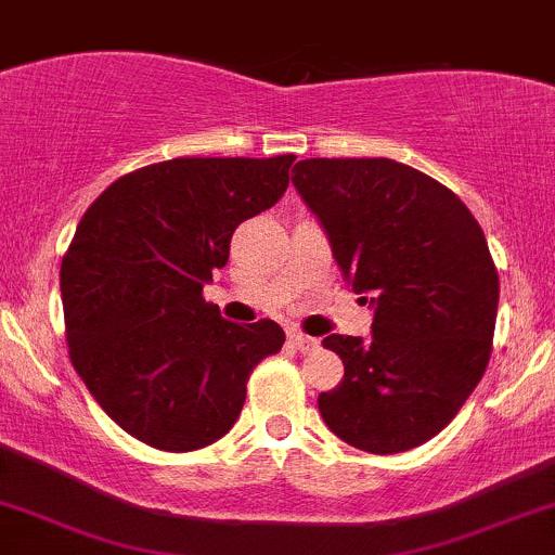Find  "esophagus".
Segmentation results:
<instances>
[{"mask_svg":"<svg viewBox=\"0 0 555 555\" xmlns=\"http://www.w3.org/2000/svg\"><path fill=\"white\" fill-rule=\"evenodd\" d=\"M289 343H293L297 351H302V353H311L319 348L317 337H308V335H302V332H289Z\"/></svg>","mask_w":555,"mask_h":555,"instance_id":"obj_1","label":"esophagus"}]
</instances>
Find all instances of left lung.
I'll list each match as a JSON object with an SVG mask.
<instances>
[{"mask_svg": "<svg viewBox=\"0 0 555 555\" xmlns=\"http://www.w3.org/2000/svg\"><path fill=\"white\" fill-rule=\"evenodd\" d=\"M293 172L343 276L375 311L370 340H322L346 366L319 396L326 428L372 454L425 444L492 353L500 279L481 225L447 185L393 159H302Z\"/></svg>", "mask_w": 555, "mask_h": 555, "instance_id": "8db88e82", "label": "left lung"}]
</instances>
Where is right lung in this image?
Listing matches in <instances>:
<instances>
[{
    "mask_svg": "<svg viewBox=\"0 0 555 555\" xmlns=\"http://www.w3.org/2000/svg\"><path fill=\"white\" fill-rule=\"evenodd\" d=\"M293 162H159L111 183L79 220L61 266L68 353L106 415L143 444L218 441L249 372L282 351L276 322H225L202 289L229 262L238 223L282 199Z\"/></svg>",
    "mask_w": 555,
    "mask_h": 555,
    "instance_id": "1",
    "label": "right lung"
}]
</instances>
